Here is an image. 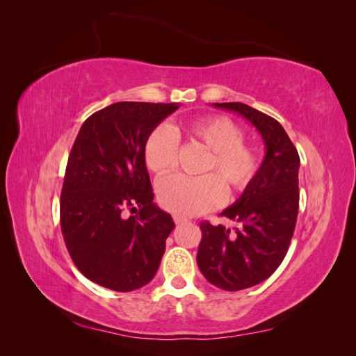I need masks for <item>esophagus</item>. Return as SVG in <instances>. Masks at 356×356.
Listing matches in <instances>:
<instances>
[{"mask_svg": "<svg viewBox=\"0 0 356 356\" xmlns=\"http://www.w3.org/2000/svg\"><path fill=\"white\" fill-rule=\"evenodd\" d=\"M174 221H175V224H184V222H187V218H184V217H179V215H174Z\"/></svg>", "mask_w": 356, "mask_h": 356, "instance_id": "obj_1", "label": "esophagus"}]
</instances>
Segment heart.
Instances as JSON below:
<instances>
[{
	"label": "heart",
	"instance_id": "heart-1",
	"mask_svg": "<svg viewBox=\"0 0 356 356\" xmlns=\"http://www.w3.org/2000/svg\"><path fill=\"white\" fill-rule=\"evenodd\" d=\"M174 132L209 149L200 178L172 177L159 186V202L166 211L179 217L195 215L220 207L225 186L229 195H238L250 187L260 169L257 149L243 143V131L225 115H204L181 124ZM177 157L175 138L159 126L148 135L144 161L156 177H165L174 169Z\"/></svg>",
	"mask_w": 356,
	"mask_h": 356
}]
</instances>
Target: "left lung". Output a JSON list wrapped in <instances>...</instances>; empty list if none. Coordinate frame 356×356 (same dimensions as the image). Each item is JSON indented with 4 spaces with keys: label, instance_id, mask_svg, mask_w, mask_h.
Segmentation results:
<instances>
[{
    "label": "left lung",
    "instance_id": "8db88e82",
    "mask_svg": "<svg viewBox=\"0 0 356 356\" xmlns=\"http://www.w3.org/2000/svg\"><path fill=\"white\" fill-rule=\"evenodd\" d=\"M238 113L260 132L266 156L242 196L220 215L241 224L234 233L224 225L200 222L197 266L208 282L241 291L266 281L284 261L298 213L300 157L285 129L273 117L242 102L212 104Z\"/></svg>",
    "mask_w": 356,
    "mask_h": 356
}]
</instances>
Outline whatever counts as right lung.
<instances>
[{
    "mask_svg": "<svg viewBox=\"0 0 356 356\" xmlns=\"http://www.w3.org/2000/svg\"><path fill=\"white\" fill-rule=\"evenodd\" d=\"M178 104L115 102L86 120L60 193V229L79 270L127 293L154 277L175 224L153 202L144 145ZM135 216L127 219L122 211Z\"/></svg>",
    "mask_w": 356,
    "mask_h": 356,
    "instance_id": "add662e5",
    "label": "right lung"
}]
</instances>
